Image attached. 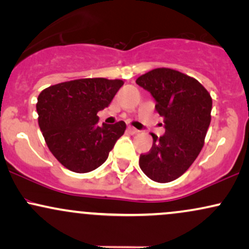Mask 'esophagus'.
<instances>
[{"label":"esophagus","instance_id":"obj_1","mask_svg":"<svg viewBox=\"0 0 249 249\" xmlns=\"http://www.w3.org/2000/svg\"><path fill=\"white\" fill-rule=\"evenodd\" d=\"M127 131H128V132H130L131 134L138 133V130H137V128H134L133 126H128V127H127Z\"/></svg>","mask_w":249,"mask_h":249}]
</instances>
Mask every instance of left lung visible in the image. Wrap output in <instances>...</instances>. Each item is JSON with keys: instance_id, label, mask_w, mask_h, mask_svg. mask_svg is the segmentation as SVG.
<instances>
[{"instance_id": "left-lung-1", "label": "left lung", "mask_w": 249, "mask_h": 249, "mask_svg": "<svg viewBox=\"0 0 249 249\" xmlns=\"http://www.w3.org/2000/svg\"><path fill=\"white\" fill-rule=\"evenodd\" d=\"M136 83L150 91L165 123L161 137L152 133V147L141 154L139 166L153 181H173L186 172L204 146L212 97L196 78L168 68L148 71Z\"/></svg>"}]
</instances>
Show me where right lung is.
<instances>
[{"label":"right lung","mask_w":249,"mask_h":249,"mask_svg":"<svg viewBox=\"0 0 249 249\" xmlns=\"http://www.w3.org/2000/svg\"><path fill=\"white\" fill-rule=\"evenodd\" d=\"M122 79L82 78L44 89L37 98L38 125L50 152L76 173L96 170L107 159L126 124L98 126V111L110 104Z\"/></svg>","instance_id":"right-lung-1"}]
</instances>
